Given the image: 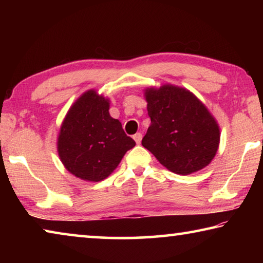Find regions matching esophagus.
Returning <instances> with one entry per match:
<instances>
[{
	"instance_id": "obj_1",
	"label": "esophagus",
	"mask_w": 263,
	"mask_h": 263,
	"mask_svg": "<svg viewBox=\"0 0 263 263\" xmlns=\"http://www.w3.org/2000/svg\"><path fill=\"white\" fill-rule=\"evenodd\" d=\"M133 139H135V141L137 142V144H140V141L142 139V135H141L140 132H138V133H136L135 136H133Z\"/></svg>"
}]
</instances>
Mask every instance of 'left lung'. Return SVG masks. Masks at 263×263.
<instances>
[{
	"label": "left lung",
	"instance_id": "left-lung-1",
	"mask_svg": "<svg viewBox=\"0 0 263 263\" xmlns=\"http://www.w3.org/2000/svg\"><path fill=\"white\" fill-rule=\"evenodd\" d=\"M151 125L141 144L162 166L188 175L206 167L219 146V126L193 92L164 84L145 90Z\"/></svg>",
	"mask_w": 263,
	"mask_h": 263
}]
</instances>
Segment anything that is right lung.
Listing matches in <instances>:
<instances>
[{
	"instance_id": "right-lung-1",
	"label": "right lung",
	"mask_w": 263,
	"mask_h": 263,
	"mask_svg": "<svg viewBox=\"0 0 263 263\" xmlns=\"http://www.w3.org/2000/svg\"><path fill=\"white\" fill-rule=\"evenodd\" d=\"M109 100L91 89L66 115L58 137V153L69 173L99 182L108 177L136 141L109 114Z\"/></svg>"
}]
</instances>
